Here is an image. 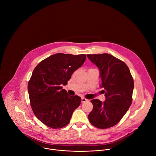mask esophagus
I'll use <instances>...</instances> for the list:
<instances>
[{"label": "esophagus", "instance_id": "obj_1", "mask_svg": "<svg viewBox=\"0 0 156 156\" xmlns=\"http://www.w3.org/2000/svg\"><path fill=\"white\" fill-rule=\"evenodd\" d=\"M86 101H87V99H85V98H81V102H82V103H84V102H86Z\"/></svg>", "mask_w": 156, "mask_h": 156}]
</instances>
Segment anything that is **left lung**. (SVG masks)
Wrapping results in <instances>:
<instances>
[{"label": "left lung", "mask_w": 156, "mask_h": 156, "mask_svg": "<svg viewBox=\"0 0 156 156\" xmlns=\"http://www.w3.org/2000/svg\"><path fill=\"white\" fill-rule=\"evenodd\" d=\"M98 67L105 100L92 99L93 105L88 119L94 126L105 129L118 123L126 113L132 102L134 81L128 66L108 54H87Z\"/></svg>", "instance_id": "1"}]
</instances>
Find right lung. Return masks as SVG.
Wrapping results in <instances>:
<instances>
[{"label":"right lung","instance_id":"add662e5","mask_svg":"<svg viewBox=\"0 0 156 156\" xmlns=\"http://www.w3.org/2000/svg\"><path fill=\"white\" fill-rule=\"evenodd\" d=\"M86 57L58 53L41 61L34 69L28 91L33 112L44 125L57 129L69 123L81 99L69 96L62 86L66 85Z\"/></svg>","mask_w":156,"mask_h":156}]
</instances>
